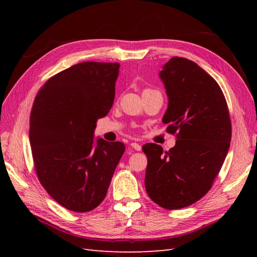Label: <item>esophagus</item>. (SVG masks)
I'll return each instance as SVG.
<instances>
[{
  "label": "esophagus",
  "instance_id": "obj_1",
  "mask_svg": "<svg viewBox=\"0 0 257 257\" xmlns=\"http://www.w3.org/2000/svg\"><path fill=\"white\" fill-rule=\"evenodd\" d=\"M131 147L133 148V149L136 150V151H141L142 150V146L139 145V144H137V143H132Z\"/></svg>",
  "mask_w": 257,
  "mask_h": 257
}]
</instances>
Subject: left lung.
Masks as SVG:
<instances>
[{
	"mask_svg": "<svg viewBox=\"0 0 257 257\" xmlns=\"http://www.w3.org/2000/svg\"><path fill=\"white\" fill-rule=\"evenodd\" d=\"M168 95L163 122L176 146L146 144L145 186L160 207L176 210L204 197L227 155L231 122L220 85L195 62L174 57L160 73Z\"/></svg>",
	"mask_w": 257,
	"mask_h": 257,
	"instance_id": "8db88e82",
	"label": "left lung"
}]
</instances>
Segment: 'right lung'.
Wrapping results in <instances>:
<instances>
[{
  "label": "right lung",
  "instance_id": "obj_1",
  "mask_svg": "<svg viewBox=\"0 0 257 257\" xmlns=\"http://www.w3.org/2000/svg\"><path fill=\"white\" fill-rule=\"evenodd\" d=\"M119 63L82 62L44 83L30 115V144L43 188L74 212H89L104 200L125 151L93 133L109 112Z\"/></svg>",
  "mask_w": 257,
  "mask_h": 257
}]
</instances>
